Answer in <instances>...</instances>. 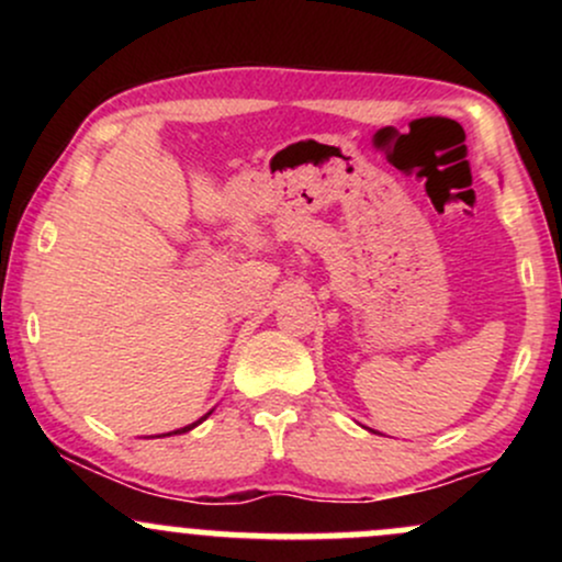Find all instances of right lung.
<instances>
[{
  "mask_svg": "<svg viewBox=\"0 0 562 562\" xmlns=\"http://www.w3.org/2000/svg\"><path fill=\"white\" fill-rule=\"evenodd\" d=\"M211 412H214V409H211ZM211 412H209V415H211ZM209 415H205V417H209ZM205 417H200V420H198V423H192V425H184V428H179V430H171V434H187V430H192V428H195V425H200V423H203V420H205ZM171 434H166V436H171Z\"/></svg>",
  "mask_w": 562,
  "mask_h": 562,
  "instance_id": "1",
  "label": "right lung"
}]
</instances>
